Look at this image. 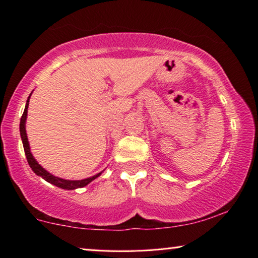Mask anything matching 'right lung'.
Masks as SVG:
<instances>
[{"label": "right lung", "instance_id": "obj_1", "mask_svg": "<svg viewBox=\"0 0 258 258\" xmlns=\"http://www.w3.org/2000/svg\"><path fill=\"white\" fill-rule=\"evenodd\" d=\"M29 97H31V95L28 96L27 102H26V107H25L24 114H22L21 120H20V135H21L22 144H24V150H25L26 158H27V162H28L29 167L32 168V170H33L38 176H41V177L44 178L45 181L50 182L51 184L57 185V187H59L61 189H68V190H73V189H76V188L86 187V185L89 184L91 181L95 180L96 177H99V176L101 175V172H99V174H97V175H94L93 177L84 178V180H78V181L64 180V178L57 177V176H53L52 174H50V172L45 170V169L42 168L41 165L39 164L37 161H35L34 157H33V155H32V152H31V149H29L27 133H26V119H27V109H28Z\"/></svg>", "mask_w": 258, "mask_h": 258}]
</instances>
